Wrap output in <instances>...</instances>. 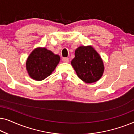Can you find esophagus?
<instances>
[{
    "instance_id": "esophagus-1",
    "label": "esophagus",
    "mask_w": 134,
    "mask_h": 134,
    "mask_svg": "<svg viewBox=\"0 0 134 134\" xmlns=\"http://www.w3.org/2000/svg\"><path fill=\"white\" fill-rule=\"evenodd\" d=\"M62 61L63 62H65V63H68V62H69V58H62Z\"/></svg>"
}]
</instances>
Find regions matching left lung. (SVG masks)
Wrapping results in <instances>:
<instances>
[{"mask_svg": "<svg viewBox=\"0 0 134 134\" xmlns=\"http://www.w3.org/2000/svg\"><path fill=\"white\" fill-rule=\"evenodd\" d=\"M71 65L79 77L87 83L99 80L104 71L101 57L91 46L79 47Z\"/></svg>", "mask_w": 134, "mask_h": 134, "instance_id": "left-lung-1", "label": "left lung"}]
</instances>
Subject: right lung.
I'll use <instances>...</instances> for the list:
<instances>
[{"mask_svg": "<svg viewBox=\"0 0 134 134\" xmlns=\"http://www.w3.org/2000/svg\"><path fill=\"white\" fill-rule=\"evenodd\" d=\"M60 57L45 47H37L31 52L26 62L29 76L35 80H43L50 76L59 63Z\"/></svg>", "mask_w": 134, "mask_h": 134, "instance_id": "obj_1", "label": "right lung"}]
</instances>
